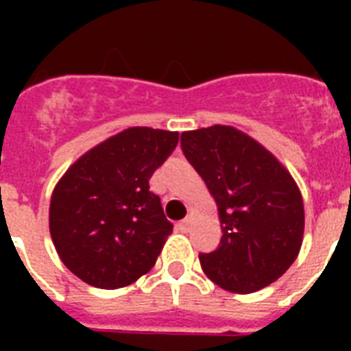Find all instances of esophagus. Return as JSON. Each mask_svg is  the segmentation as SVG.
I'll return each instance as SVG.
<instances>
[{
	"label": "esophagus",
	"instance_id": "obj_1",
	"mask_svg": "<svg viewBox=\"0 0 351 351\" xmlns=\"http://www.w3.org/2000/svg\"><path fill=\"white\" fill-rule=\"evenodd\" d=\"M191 222H193L191 217H186V219L180 222V230L184 231V233H186V231H189V228H191Z\"/></svg>",
	"mask_w": 351,
	"mask_h": 351
}]
</instances>
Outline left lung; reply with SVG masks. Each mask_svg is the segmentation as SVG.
I'll return each mask as SVG.
<instances>
[{"label":"left lung","instance_id":"1","mask_svg":"<svg viewBox=\"0 0 351 351\" xmlns=\"http://www.w3.org/2000/svg\"><path fill=\"white\" fill-rule=\"evenodd\" d=\"M182 151L219 208L222 239L200 253L204 273L231 293H253L288 271L304 234V204L289 171L231 125L182 132Z\"/></svg>","mask_w":351,"mask_h":351}]
</instances>
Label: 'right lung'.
<instances>
[{
  "mask_svg": "<svg viewBox=\"0 0 351 351\" xmlns=\"http://www.w3.org/2000/svg\"><path fill=\"white\" fill-rule=\"evenodd\" d=\"M178 132L129 127L89 149L54 187L49 230L62 262L101 289L129 286L154 266L173 224L149 178Z\"/></svg>",
  "mask_w": 351,
  "mask_h": 351,
  "instance_id": "1",
  "label": "right lung"
}]
</instances>
